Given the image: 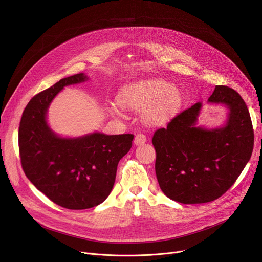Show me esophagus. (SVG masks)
<instances>
[{
  "label": "esophagus",
  "mask_w": 262,
  "mask_h": 262,
  "mask_svg": "<svg viewBox=\"0 0 262 262\" xmlns=\"http://www.w3.org/2000/svg\"><path fill=\"white\" fill-rule=\"evenodd\" d=\"M145 141H146V136L144 134H137L135 136L134 142L136 145H142L143 143H145Z\"/></svg>",
  "instance_id": "34e87169"
}]
</instances>
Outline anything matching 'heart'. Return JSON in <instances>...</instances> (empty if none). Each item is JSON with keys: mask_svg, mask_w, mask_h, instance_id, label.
<instances>
[{"mask_svg": "<svg viewBox=\"0 0 262 262\" xmlns=\"http://www.w3.org/2000/svg\"><path fill=\"white\" fill-rule=\"evenodd\" d=\"M118 102L124 108L144 109V118L148 122L160 123L180 107L182 96L170 82L152 79L125 87L119 94ZM112 112L118 114L116 108H112Z\"/></svg>", "mask_w": 262, "mask_h": 262, "instance_id": "1", "label": "heart"}]
</instances>
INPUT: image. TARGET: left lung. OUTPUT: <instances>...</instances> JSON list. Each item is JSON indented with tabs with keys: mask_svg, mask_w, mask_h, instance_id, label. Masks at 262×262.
<instances>
[{
	"mask_svg": "<svg viewBox=\"0 0 262 262\" xmlns=\"http://www.w3.org/2000/svg\"><path fill=\"white\" fill-rule=\"evenodd\" d=\"M208 102L229 109L224 127H196L202 107L196 103L175 116L166 128L157 129L152 139L160 189L169 199L183 204L207 203L222 196L253 153V124L240 94L220 85Z\"/></svg>",
	"mask_w": 262,
	"mask_h": 262,
	"instance_id": "8db88e82",
	"label": "left lung"
}]
</instances>
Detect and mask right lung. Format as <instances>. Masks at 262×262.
<instances>
[{"label": "right lung", "mask_w": 262, "mask_h": 262, "mask_svg": "<svg viewBox=\"0 0 262 262\" xmlns=\"http://www.w3.org/2000/svg\"><path fill=\"white\" fill-rule=\"evenodd\" d=\"M82 74L60 79L26 105L19 126L22 169L31 183L63 208L88 209L103 203L115 185L120 159L134 135L93 133L74 139L55 135L47 123L52 100L64 86L87 80Z\"/></svg>", "instance_id": "add662e5"}]
</instances>
